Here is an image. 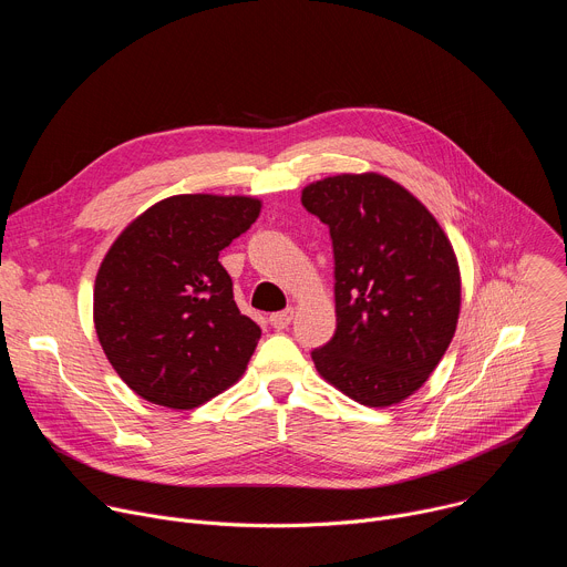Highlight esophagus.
Returning <instances> with one entry per match:
<instances>
[{
    "mask_svg": "<svg viewBox=\"0 0 567 567\" xmlns=\"http://www.w3.org/2000/svg\"><path fill=\"white\" fill-rule=\"evenodd\" d=\"M291 318H293V309H282V311L271 313V316H269V322H271L274 330L280 332V330H287V328H289Z\"/></svg>",
    "mask_w": 567,
    "mask_h": 567,
    "instance_id": "34e87169",
    "label": "esophagus"
}]
</instances>
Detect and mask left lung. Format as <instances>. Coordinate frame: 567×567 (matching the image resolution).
<instances>
[{"label": "left lung", "mask_w": 567, "mask_h": 567, "mask_svg": "<svg viewBox=\"0 0 567 567\" xmlns=\"http://www.w3.org/2000/svg\"><path fill=\"white\" fill-rule=\"evenodd\" d=\"M302 206L328 224L337 332L316 370L370 409L413 394L444 357L460 313V269L435 217L388 177L309 184Z\"/></svg>", "instance_id": "1"}]
</instances>
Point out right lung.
Returning <instances> with one entry per match:
<instances>
[{"instance_id":"obj_1","label":"right lung","mask_w":567,"mask_h":567,"mask_svg":"<svg viewBox=\"0 0 567 567\" xmlns=\"http://www.w3.org/2000/svg\"><path fill=\"white\" fill-rule=\"evenodd\" d=\"M260 215L251 197L177 195L136 217L94 287L99 341L143 399L188 411L235 383L260 341L219 251Z\"/></svg>"}]
</instances>
